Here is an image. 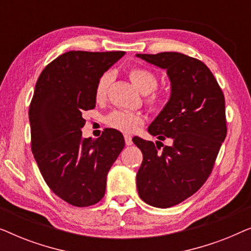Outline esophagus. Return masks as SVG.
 <instances>
[{"mask_svg":"<svg viewBox=\"0 0 251 251\" xmlns=\"http://www.w3.org/2000/svg\"><path fill=\"white\" fill-rule=\"evenodd\" d=\"M125 140H126V146L132 145V138H131V136L125 135Z\"/></svg>","mask_w":251,"mask_h":251,"instance_id":"34e87169","label":"esophagus"}]
</instances>
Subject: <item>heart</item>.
I'll use <instances>...</instances> for the list:
<instances>
[{"label":"heart","instance_id":"heart-1","mask_svg":"<svg viewBox=\"0 0 251 251\" xmlns=\"http://www.w3.org/2000/svg\"><path fill=\"white\" fill-rule=\"evenodd\" d=\"M129 77L135 84V87L142 94H145V102L147 106H150L151 108H157L161 106L163 102V96L161 92L155 90L157 78L152 71L147 70L145 67H133L129 71ZM111 80L112 74L108 72H106L98 78L95 90V97L97 100H101L105 98ZM143 122L144 118L142 114L121 111V109L111 112L106 118L107 126L126 133L135 132L143 125Z\"/></svg>","mask_w":251,"mask_h":251}]
</instances>
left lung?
I'll list each match as a JSON object with an SVG mask.
<instances>
[{
  "mask_svg": "<svg viewBox=\"0 0 251 251\" xmlns=\"http://www.w3.org/2000/svg\"><path fill=\"white\" fill-rule=\"evenodd\" d=\"M136 56L167 70L171 82L169 101L149 132L160 140L171 139L173 145L159 151L161 142L133 140L143 153L137 173L140 199L153 207L170 208L198 192L210 176L227 133L224 94L197 58L179 52Z\"/></svg>",
  "mask_w": 251,
  "mask_h": 251,
  "instance_id": "1",
  "label": "left lung"
}]
</instances>
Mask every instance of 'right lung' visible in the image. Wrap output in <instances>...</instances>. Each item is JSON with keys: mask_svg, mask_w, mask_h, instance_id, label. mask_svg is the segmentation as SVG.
I'll use <instances>...</instances> for the list:
<instances>
[{"mask_svg": "<svg viewBox=\"0 0 251 251\" xmlns=\"http://www.w3.org/2000/svg\"><path fill=\"white\" fill-rule=\"evenodd\" d=\"M123 51H68L47 65L29 105L30 145L48 186L75 207L104 198L106 177L125 147L121 132L105 129L83 138L82 112L95 108L98 78Z\"/></svg>", "mask_w": 251, "mask_h": 251, "instance_id": "obj_1", "label": "right lung"}]
</instances>
